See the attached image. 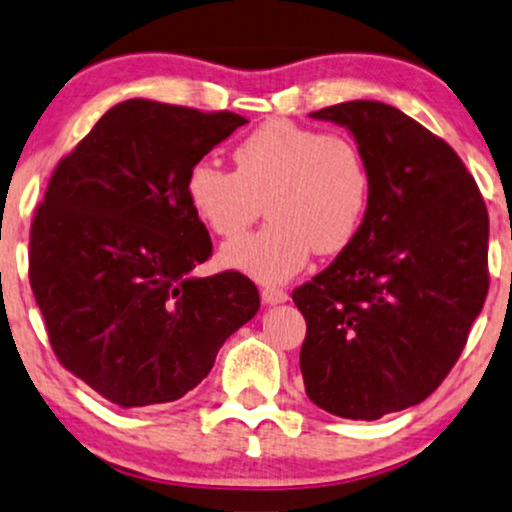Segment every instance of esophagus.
Segmentation results:
<instances>
[{
  "mask_svg": "<svg viewBox=\"0 0 512 512\" xmlns=\"http://www.w3.org/2000/svg\"><path fill=\"white\" fill-rule=\"evenodd\" d=\"M261 298L265 305H277V303H284L289 301V294L280 287H263L261 289Z\"/></svg>",
  "mask_w": 512,
  "mask_h": 512,
  "instance_id": "obj_1",
  "label": "esophagus"
}]
</instances>
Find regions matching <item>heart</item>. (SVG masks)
<instances>
[{"instance_id":"1","label":"heart","mask_w":512,"mask_h":512,"mask_svg":"<svg viewBox=\"0 0 512 512\" xmlns=\"http://www.w3.org/2000/svg\"><path fill=\"white\" fill-rule=\"evenodd\" d=\"M232 157L235 171L199 159L185 178L192 211L225 240L247 230L265 202V228L223 249L230 268L261 282H284L313 249L331 256L355 240L371 178L353 141L272 119L251 131Z\"/></svg>"}]
</instances>
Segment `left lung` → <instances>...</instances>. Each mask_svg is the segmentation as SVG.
<instances>
[{"label":"left lung","instance_id":"8db88e82","mask_svg":"<svg viewBox=\"0 0 512 512\" xmlns=\"http://www.w3.org/2000/svg\"><path fill=\"white\" fill-rule=\"evenodd\" d=\"M350 129L371 190L355 240L294 289L308 324L305 393L341 418L374 421L433 395L489 291V216L449 143L393 105L310 112Z\"/></svg>","mask_w":512,"mask_h":512}]
</instances>
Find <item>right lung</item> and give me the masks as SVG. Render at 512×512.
<instances>
[{
    "instance_id": "right-lung-1",
    "label": "right lung",
    "mask_w": 512,
    "mask_h": 512,
    "mask_svg": "<svg viewBox=\"0 0 512 512\" xmlns=\"http://www.w3.org/2000/svg\"><path fill=\"white\" fill-rule=\"evenodd\" d=\"M247 119L131 98L98 119L46 185L30 228V287L58 362L117 407L174 402L258 313L211 256L185 178Z\"/></svg>"
}]
</instances>
